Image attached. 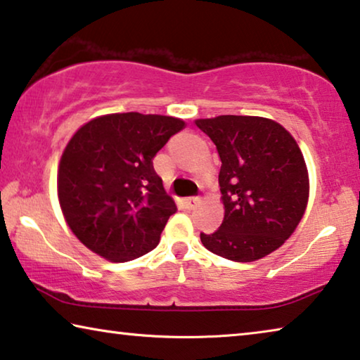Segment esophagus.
Here are the masks:
<instances>
[{
  "instance_id": "esophagus-1",
  "label": "esophagus",
  "mask_w": 360,
  "mask_h": 360,
  "mask_svg": "<svg viewBox=\"0 0 360 360\" xmlns=\"http://www.w3.org/2000/svg\"><path fill=\"white\" fill-rule=\"evenodd\" d=\"M184 203H186L187 208H194L195 205H198V203H200V197H187L186 200H184Z\"/></svg>"
}]
</instances>
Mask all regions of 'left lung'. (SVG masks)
Listing matches in <instances>:
<instances>
[{
	"mask_svg": "<svg viewBox=\"0 0 360 360\" xmlns=\"http://www.w3.org/2000/svg\"><path fill=\"white\" fill-rule=\"evenodd\" d=\"M195 124L217 146L224 205L221 226L200 233L202 244L233 262L271 254L307 207L309 176L296 141L281 124L259 116L226 115Z\"/></svg>",
	"mask_w": 360,
	"mask_h": 360,
	"instance_id": "1",
	"label": "left lung"
}]
</instances>
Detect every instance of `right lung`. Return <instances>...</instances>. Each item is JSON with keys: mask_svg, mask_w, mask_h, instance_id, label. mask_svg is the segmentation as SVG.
<instances>
[{"mask_svg": "<svg viewBox=\"0 0 360 360\" xmlns=\"http://www.w3.org/2000/svg\"><path fill=\"white\" fill-rule=\"evenodd\" d=\"M182 127L178 117L116 112L74 134L61 157L58 197L80 243L111 262L134 260L157 248L178 208L153 158Z\"/></svg>", "mask_w": 360, "mask_h": 360, "instance_id": "right-lung-1", "label": "right lung"}]
</instances>
